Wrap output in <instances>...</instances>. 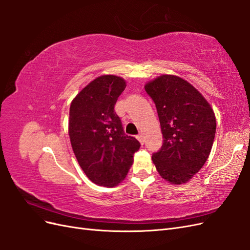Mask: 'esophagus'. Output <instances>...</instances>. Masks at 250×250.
Segmentation results:
<instances>
[{
    "label": "esophagus",
    "mask_w": 250,
    "mask_h": 250,
    "mask_svg": "<svg viewBox=\"0 0 250 250\" xmlns=\"http://www.w3.org/2000/svg\"><path fill=\"white\" fill-rule=\"evenodd\" d=\"M137 139L140 141L141 144H144V142H145V140H144V135L142 133H140L139 135H137Z\"/></svg>",
    "instance_id": "obj_1"
}]
</instances>
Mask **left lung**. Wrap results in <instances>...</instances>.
I'll return each mask as SVG.
<instances>
[{
  "label": "left lung",
  "instance_id": "obj_1",
  "mask_svg": "<svg viewBox=\"0 0 250 250\" xmlns=\"http://www.w3.org/2000/svg\"><path fill=\"white\" fill-rule=\"evenodd\" d=\"M145 89L155 104L164 138L152 161L165 180L185 184L203 167L210 153L215 113L197 89L174 75H162L148 82Z\"/></svg>",
  "mask_w": 250,
  "mask_h": 250
}]
</instances>
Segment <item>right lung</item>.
I'll return each instance as SVG.
<instances>
[{"label":"right lung","mask_w":250,"mask_h":250,"mask_svg":"<svg viewBox=\"0 0 250 250\" xmlns=\"http://www.w3.org/2000/svg\"><path fill=\"white\" fill-rule=\"evenodd\" d=\"M126 87L123 78L104 75L75 97L70 107L72 148L86 176L96 185L115 187L129 171L140 142L125 134L115 111Z\"/></svg>","instance_id":"1"}]
</instances>
